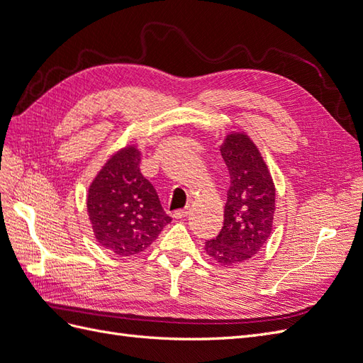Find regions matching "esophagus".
Segmentation results:
<instances>
[{"label": "esophagus", "mask_w": 363, "mask_h": 363, "mask_svg": "<svg viewBox=\"0 0 363 363\" xmlns=\"http://www.w3.org/2000/svg\"><path fill=\"white\" fill-rule=\"evenodd\" d=\"M189 215V208H179V211H175L174 212V218L175 219H183V218H186Z\"/></svg>", "instance_id": "esophagus-1"}]
</instances>
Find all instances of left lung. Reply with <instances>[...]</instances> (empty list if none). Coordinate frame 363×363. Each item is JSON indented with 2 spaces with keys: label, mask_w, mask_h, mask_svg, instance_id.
Instances as JSON below:
<instances>
[{
  "label": "left lung",
  "mask_w": 363,
  "mask_h": 363,
  "mask_svg": "<svg viewBox=\"0 0 363 363\" xmlns=\"http://www.w3.org/2000/svg\"><path fill=\"white\" fill-rule=\"evenodd\" d=\"M221 155L228 168L230 188L224 225L204 250L223 267L242 263L267 244L276 213V186L257 145L245 131L224 136Z\"/></svg>",
  "instance_id": "8db88e82"
}]
</instances>
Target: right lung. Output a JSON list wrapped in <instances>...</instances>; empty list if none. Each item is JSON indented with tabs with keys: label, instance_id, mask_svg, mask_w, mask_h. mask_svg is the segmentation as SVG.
I'll use <instances>...</instances> for the list:
<instances>
[{
	"label": "right lung",
	"instance_id": "obj_1",
	"mask_svg": "<svg viewBox=\"0 0 363 363\" xmlns=\"http://www.w3.org/2000/svg\"><path fill=\"white\" fill-rule=\"evenodd\" d=\"M140 160L136 144L119 148L87 189L86 207L96 242L119 257L147 250L171 223L155 186L140 172Z\"/></svg>",
	"mask_w": 363,
	"mask_h": 363
}]
</instances>
